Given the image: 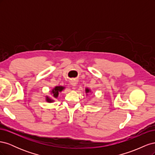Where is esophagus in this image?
<instances>
[{
	"label": "esophagus",
	"instance_id": "obj_1",
	"mask_svg": "<svg viewBox=\"0 0 155 155\" xmlns=\"http://www.w3.org/2000/svg\"><path fill=\"white\" fill-rule=\"evenodd\" d=\"M71 84H72V85L73 86H76V81H72Z\"/></svg>",
	"mask_w": 155,
	"mask_h": 155
}]
</instances>
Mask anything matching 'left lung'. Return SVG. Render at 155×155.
I'll list each match as a JSON object with an SVG mask.
<instances>
[{
    "instance_id": "8db88e82",
    "label": "left lung",
    "mask_w": 155,
    "mask_h": 155,
    "mask_svg": "<svg viewBox=\"0 0 155 155\" xmlns=\"http://www.w3.org/2000/svg\"><path fill=\"white\" fill-rule=\"evenodd\" d=\"M89 92V90L88 88H87V90H86V92Z\"/></svg>"
}]
</instances>
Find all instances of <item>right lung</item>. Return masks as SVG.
<instances>
[{
	"label": "right lung",
	"instance_id": "right-lung-1",
	"mask_svg": "<svg viewBox=\"0 0 155 155\" xmlns=\"http://www.w3.org/2000/svg\"><path fill=\"white\" fill-rule=\"evenodd\" d=\"M63 88H64V87H55L52 90L53 96L55 97H57L58 96L59 92H61V91H62L63 90ZM47 101H51L52 100L49 99V98H47Z\"/></svg>",
	"mask_w": 155,
	"mask_h": 155
}]
</instances>
